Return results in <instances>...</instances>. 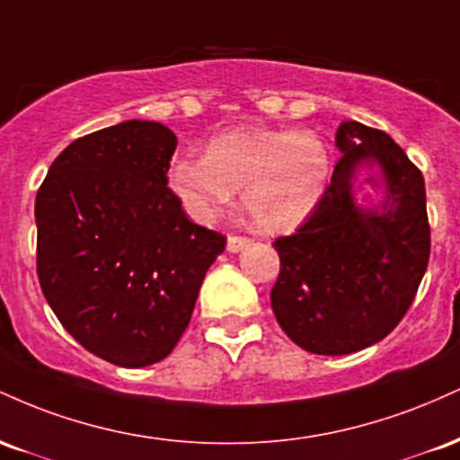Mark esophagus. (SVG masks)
I'll use <instances>...</instances> for the list:
<instances>
[{"label":"esophagus","instance_id":"34e87169","mask_svg":"<svg viewBox=\"0 0 460 460\" xmlns=\"http://www.w3.org/2000/svg\"><path fill=\"white\" fill-rule=\"evenodd\" d=\"M248 244H251V237H246V235H229V237H226V248H229L231 252L242 251V248L248 246Z\"/></svg>","mask_w":460,"mask_h":460}]
</instances>
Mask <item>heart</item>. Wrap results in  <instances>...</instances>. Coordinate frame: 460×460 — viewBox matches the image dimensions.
Listing matches in <instances>:
<instances>
[{
	"mask_svg": "<svg viewBox=\"0 0 460 460\" xmlns=\"http://www.w3.org/2000/svg\"><path fill=\"white\" fill-rule=\"evenodd\" d=\"M329 171V149L314 131L235 129L216 136L205 155L175 157L168 186L200 223L223 212L242 190L252 225L279 234L314 212Z\"/></svg>",
	"mask_w": 460,
	"mask_h": 460,
	"instance_id": "b5f03b06",
	"label": "heart"
}]
</instances>
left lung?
Segmentation results:
<instances>
[{
	"label": "left lung",
	"instance_id": "1",
	"mask_svg": "<svg viewBox=\"0 0 460 460\" xmlns=\"http://www.w3.org/2000/svg\"><path fill=\"white\" fill-rule=\"evenodd\" d=\"M337 146L344 155L314 212L272 242L281 261L272 311L285 335L314 355H350L387 337L413 303L430 257L420 168L385 131L357 120L340 125ZM376 159L388 179L368 173V192L358 187L361 208L354 171L363 161L371 170Z\"/></svg>",
	"mask_w": 460,
	"mask_h": 460
}]
</instances>
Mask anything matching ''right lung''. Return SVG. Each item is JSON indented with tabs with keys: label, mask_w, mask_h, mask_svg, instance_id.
I'll return each instance as SVG.
<instances>
[{
	"label": "right lung",
	"mask_w": 460,
	"mask_h": 460,
	"mask_svg": "<svg viewBox=\"0 0 460 460\" xmlns=\"http://www.w3.org/2000/svg\"><path fill=\"white\" fill-rule=\"evenodd\" d=\"M177 149L155 120L73 140L36 194V274L88 352L145 367L172 352L226 237L194 225L168 188Z\"/></svg>",
	"instance_id": "right-lung-1"
}]
</instances>
